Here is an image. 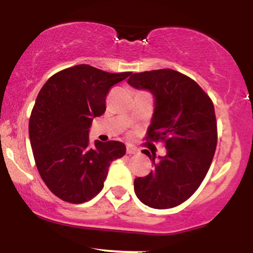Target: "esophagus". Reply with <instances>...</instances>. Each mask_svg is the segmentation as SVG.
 Wrapping results in <instances>:
<instances>
[{
    "label": "esophagus",
    "instance_id": "1",
    "mask_svg": "<svg viewBox=\"0 0 253 253\" xmlns=\"http://www.w3.org/2000/svg\"><path fill=\"white\" fill-rule=\"evenodd\" d=\"M126 152L128 153V155H135V153H138V150L134 149V147H132V146H127Z\"/></svg>",
    "mask_w": 253,
    "mask_h": 253
}]
</instances>
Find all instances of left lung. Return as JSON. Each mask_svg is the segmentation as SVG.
<instances>
[{
    "mask_svg": "<svg viewBox=\"0 0 253 253\" xmlns=\"http://www.w3.org/2000/svg\"><path fill=\"white\" fill-rule=\"evenodd\" d=\"M127 83L155 98L150 140L162 139L167 155H151L153 170L134 179L144 205L168 210L187 201L207 175L216 149V119L211 100L201 86L171 69L133 74Z\"/></svg>",
    "mask_w": 253,
    "mask_h": 253,
    "instance_id": "8db88e82",
    "label": "left lung"
}]
</instances>
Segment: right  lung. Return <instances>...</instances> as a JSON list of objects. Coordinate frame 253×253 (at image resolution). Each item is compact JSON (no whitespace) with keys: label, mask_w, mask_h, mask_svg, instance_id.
Returning a JSON list of instances; mask_svg holds the SVG:
<instances>
[{"label":"right lung","mask_w":253,"mask_h":253,"mask_svg":"<svg viewBox=\"0 0 253 253\" xmlns=\"http://www.w3.org/2000/svg\"><path fill=\"white\" fill-rule=\"evenodd\" d=\"M128 76L80 64L57 72L40 89L28 126L31 146L42 181L63 201L96 196L112 162L126 153L120 141L91 145L89 128L106 112L109 89Z\"/></svg>","instance_id":"1"}]
</instances>
